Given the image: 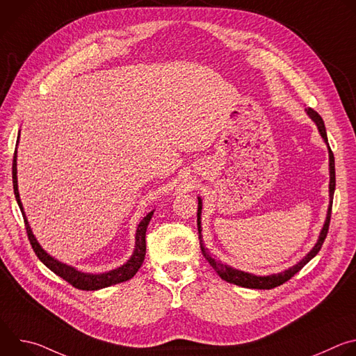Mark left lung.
I'll return each instance as SVG.
<instances>
[{
    "label": "left lung",
    "instance_id": "8db88e82",
    "mask_svg": "<svg viewBox=\"0 0 356 356\" xmlns=\"http://www.w3.org/2000/svg\"><path fill=\"white\" fill-rule=\"evenodd\" d=\"M307 114L312 117V120L317 124L318 131L321 134V136L324 138L325 142H328L327 138V131H325V125L324 121L321 118V115L314 111L313 108H307ZM334 190H335V162H334V154L330 147V207H328V214H327V220L325 224L323 227V231L320 234L318 242L316 243V246L312 249V252L309 255L301 259L297 265H294L293 268L277 273V275H270V276H255V275H250V273H245L236 269H232L224 264H221L220 261H216L211 253L209 252V249L204 246V242H202V236H201V222H200V216H201V198H198V210H197V228H198V239H200V248H201V253L202 257L206 258V261L210 264V266L217 272V275L224 279L228 283L236 284V286H242V287H248V289H273L277 287L283 283H286L287 280H290L298 270H301L304 266H306L316 255L320 252L327 234H328V228H330V220H331V210H332V197H334Z\"/></svg>",
    "mask_w": 356,
    "mask_h": 356
}]
</instances>
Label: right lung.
Returning a JSON list of instances; mask_svg holds the SVG:
<instances>
[{
	"label": "right lung",
	"mask_w": 356,
	"mask_h": 356,
	"mask_svg": "<svg viewBox=\"0 0 356 356\" xmlns=\"http://www.w3.org/2000/svg\"><path fill=\"white\" fill-rule=\"evenodd\" d=\"M18 139H19V135H18ZM18 142V140H17ZM13 184H14V193H15V198H17V202L18 206L22 211V217H24V221H25V228H26V235H28V239L32 245V249L33 252L36 253V257L40 259L42 264H44L50 270H52L54 273H56L58 276H60L63 280H66L67 283H70L73 287L76 289H80V290H98V289H104V287H108V286H113V284H118V283H122V282H127L129 279H132L136 272L139 270V268L142 266L143 264V259H145V253H146V241H145V234H146V228H147V224L152 218V216H154V211H150L138 225V229H136V246H135V250H134V255L131 257V259L122 265L121 268L118 269H114L111 272H107V273H101V275H87V273H81V272H77L74 268H70L67 265H63L60 264L59 261L54 259L50 255H47V253L40 248V245L38 243V241L35 239L32 231H31V227L26 221V217L24 214V209H22V204H21V200H19V193H18V184H17V149L14 152V161H13Z\"/></svg>",
	"instance_id": "right-lung-1"
}]
</instances>
